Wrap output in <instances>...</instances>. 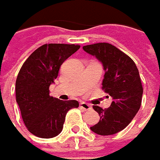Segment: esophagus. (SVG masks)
Returning <instances> with one entry per match:
<instances>
[{"label":"esophagus","instance_id":"esophagus-1","mask_svg":"<svg viewBox=\"0 0 160 160\" xmlns=\"http://www.w3.org/2000/svg\"><path fill=\"white\" fill-rule=\"evenodd\" d=\"M80 108L81 109H83V110H85V111H88V110H90L91 109V106L87 104V103H85V102H80Z\"/></svg>","mask_w":160,"mask_h":160}]
</instances>
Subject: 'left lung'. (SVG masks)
I'll return each instance as SVG.
<instances>
[{"mask_svg": "<svg viewBox=\"0 0 160 160\" xmlns=\"http://www.w3.org/2000/svg\"><path fill=\"white\" fill-rule=\"evenodd\" d=\"M83 50L102 63L105 71L102 88L113 98L107 109L93 106L100 120L90 130L99 135L117 133L132 122L141 108L143 88L139 71L127 54L111 44L85 45Z\"/></svg>", "mask_w": 160, "mask_h": 160, "instance_id": "1", "label": "left lung"}]
</instances>
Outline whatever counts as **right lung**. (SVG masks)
Wrapping results in <instances>:
<instances>
[{
    "label": "right lung",
    "mask_w": 160,
    "mask_h": 160,
    "mask_svg": "<svg viewBox=\"0 0 160 160\" xmlns=\"http://www.w3.org/2000/svg\"><path fill=\"white\" fill-rule=\"evenodd\" d=\"M79 45L46 44L32 52L16 80V100L25 125L32 134L49 139L62 131L67 112L79 107L76 100H60L50 96L62 62L80 49Z\"/></svg>",
    "instance_id": "right-lung-1"
}]
</instances>
